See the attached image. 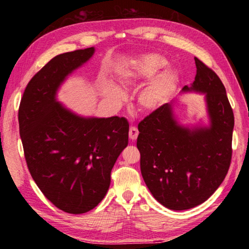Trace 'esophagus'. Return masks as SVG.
<instances>
[{"instance_id": "esophagus-1", "label": "esophagus", "mask_w": 249, "mask_h": 249, "mask_svg": "<svg viewBox=\"0 0 249 249\" xmlns=\"http://www.w3.org/2000/svg\"><path fill=\"white\" fill-rule=\"evenodd\" d=\"M138 134H139V132H138V130H137V127L136 126H131L130 127V131H129V137H130V139L132 140V141H135L137 139V137H138Z\"/></svg>"}]
</instances>
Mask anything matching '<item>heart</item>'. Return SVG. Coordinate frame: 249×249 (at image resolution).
<instances>
[{"mask_svg": "<svg viewBox=\"0 0 249 249\" xmlns=\"http://www.w3.org/2000/svg\"><path fill=\"white\" fill-rule=\"evenodd\" d=\"M166 61L157 54H144L132 60L117 74L118 84L127 88L150 79L148 84L138 95L139 106L145 111H154L166 103L177 86V74L172 71H164L156 75ZM156 76H155L154 74ZM103 94L111 102L118 104L124 99V93L112 83L103 86Z\"/></svg>", "mask_w": 249, "mask_h": 249, "instance_id": "b5f03b06", "label": "heart"}]
</instances>
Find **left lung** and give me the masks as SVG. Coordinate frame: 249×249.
<instances>
[{"label":"left lung","mask_w":249,"mask_h":249,"mask_svg":"<svg viewBox=\"0 0 249 249\" xmlns=\"http://www.w3.org/2000/svg\"><path fill=\"white\" fill-rule=\"evenodd\" d=\"M196 76L184 91L206 94L211 124L185 127L164 104L138 124L143 179L164 207L180 211L206 201L221 185L231 160L233 113L216 72L194 58Z\"/></svg>","instance_id":"obj_1"}]
</instances>
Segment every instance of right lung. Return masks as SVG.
Listing matches in <instances>:
<instances>
[{
  "label": "right lung",
  "mask_w": 249,
  "mask_h": 249,
  "mask_svg": "<svg viewBox=\"0 0 249 249\" xmlns=\"http://www.w3.org/2000/svg\"><path fill=\"white\" fill-rule=\"evenodd\" d=\"M93 53L88 48L53 58L30 80L18 109L28 169L44 196L70 214L86 213L102 201L129 141L124 117H81L56 101L61 83Z\"/></svg>",
  "instance_id": "right-lung-1"
}]
</instances>
